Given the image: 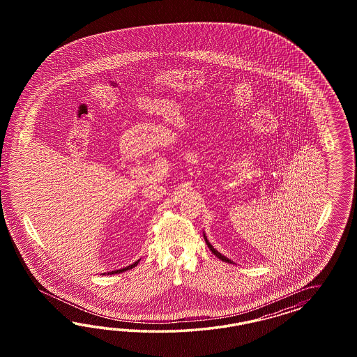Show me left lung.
I'll return each instance as SVG.
<instances>
[{"instance_id": "left-lung-1", "label": "left lung", "mask_w": 357, "mask_h": 357, "mask_svg": "<svg viewBox=\"0 0 357 357\" xmlns=\"http://www.w3.org/2000/svg\"><path fill=\"white\" fill-rule=\"evenodd\" d=\"M203 234H204V239H206V243L208 245V248H209V250L216 255L218 259L224 260V261H227V263H233V260L229 259V258H227V257H225V255H222V254H220V252H218V251H217V250L211 245V242H209V241H208V238H206V233H203ZM233 264H234V263H233Z\"/></svg>"}]
</instances>
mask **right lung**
<instances>
[{
	"label": "right lung",
	"instance_id": "1",
	"mask_svg": "<svg viewBox=\"0 0 357 357\" xmlns=\"http://www.w3.org/2000/svg\"><path fill=\"white\" fill-rule=\"evenodd\" d=\"M139 261L140 259L136 260L133 264H130V266H127V267H124V268H120V270L111 271V272H107V273H102V275H115V273H120V272H124V271L132 270L133 267H136L137 264H139Z\"/></svg>",
	"mask_w": 357,
	"mask_h": 357
}]
</instances>
